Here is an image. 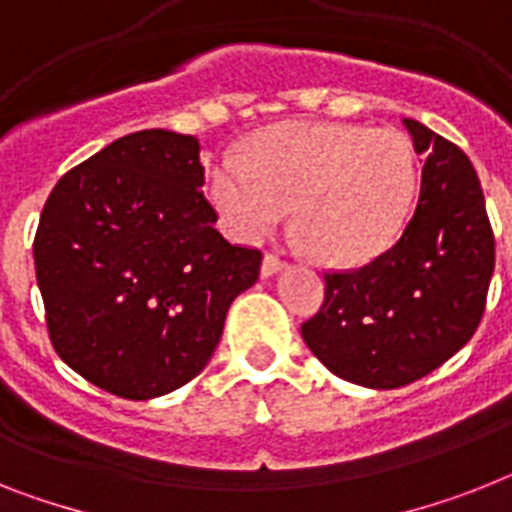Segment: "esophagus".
<instances>
[{
	"instance_id": "34e87169",
	"label": "esophagus",
	"mask_w": 512,
	"mask_h": 512,
	"mask_svg": "<svg viewBox=\"0 0 512 512\" xmlns=\"http://www.w3.org/2000/svg\"><path fill=\"white\" fill-rule=\"evenodd\" d=\"M283 268H286V263H283L281 257L265 255L263 257V268H260V273H263V278H270V276H276V273H281Z\"/></svg>"
}]
</instances>
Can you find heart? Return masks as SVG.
I'll return each mask as SVG.
<instances>
[{"mask_svg": "<svg viewBox=\"0 0 512 512\" xmlns=\"http://www.w3.org/2000/svg\"><path fill=\"white\" fill-rule=\"evenodd\" d=\"M419 158L401 130L343 122H289L257 135L249 156L213 166L208 197L223 229L260 242L294 208L304 247L354 268L388 252L409 223Z\"/></svg>", "mask_w": 512, "mask_h": 512, "instance_id": "heart-1", "label": "heart"}]
</instances>
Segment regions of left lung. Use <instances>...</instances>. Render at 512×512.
Listing matches in <instances>:
<instances>
[{
  "label": "left lung",
  "mask_w": 512,
  "mask_h": 512,
  "mask_svg": "<svg viewBox=\"0 0 512 512\" xmlns=\"http://www.w3.org/2000/svg\"><path fill=\"white\" fill-rule=\"evenodd\" d=\"M427 156L401 239L372 263L325 273V302L302 325L309 351L341 380L393 390L429 375L479 328L495 270L484 192L461 148L403 119Z\"/></svg>",
  "instance_id": "8db88e82"
}]
</instances>
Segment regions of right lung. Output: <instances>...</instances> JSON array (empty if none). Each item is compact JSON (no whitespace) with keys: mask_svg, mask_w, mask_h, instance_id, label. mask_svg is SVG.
<instances>
[{"mask_svg":"<svg viewBox=\"0 0 512 512\" xmlns=\"http://www.w3.org/2000/svg\"><path fill=\"white\" fill-rule=\"evenodd\" d=\"M200 140L119 137L51 190L33 260L59 359L130 401L182 388L210 362L260 249L229 244L200 187Z\"/></svg>","mask_w":512,"mask_h":512,"instance_id":"right-lung-1","label":"right lung"}]
</instances>
